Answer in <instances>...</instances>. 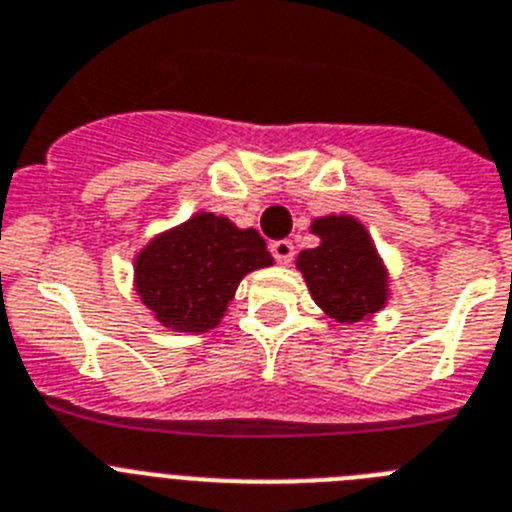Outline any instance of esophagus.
<instances>
[{
    "mask_svg": "<svg viewBox=\"0 0 512 512\" xmlns=\"http://www.w3.org/2000/svg\"><path fill=\"white\" fill-rule=\"evenodd\" d=\"M270 252H273V257L281 265H288V262L293 260V242H288V239H278V242L270 244Z\"/></svg>",
    "mask_w": 512,
    "mask_h": 512,
    "instance_id": "1",
    "label": "esophagus"
}]
</instances>
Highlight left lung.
<instances>
[{
  "label": "left lung",
  "mask_w": 512,
  "mask_h": 512,
  "mask_svg": "<svg viewBox=\"0 0 512 512\" xmlns=\"http://www.w3.org/2000/svg\"><path fill=\"white\" fill-rule=\"evenodd\" d=\"M319 239L314 250H301L296 270L304 275L311 299L340 324L368 322L389 304V268L371 234L350 213H327L311 221Z\"/></svg>",
  "instance_id": "left-lung-1"
}]
</instances>
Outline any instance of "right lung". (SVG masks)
<instances>
[{
	"label": "right lung",
	"instance_id": "right-lung-1",
	"mask_svg": "<svg viewBox=\"0 0 512 512\" xmlns=\"http://www.w3.org/2000/svg\"><path fill=\"white\" fill-rule=\"evenodd\" d=\"M273 262L257 229L198 211L136 252L133 288L162 327L198 335L224 319L244 275Z\"/></svg>",
	"mask_w": 512,
	"mask_h": 512
}]
</instances>
